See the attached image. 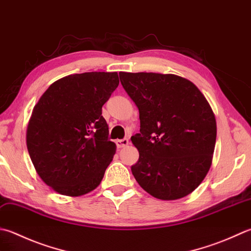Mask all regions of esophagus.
<instances>
[{
    "instance_id": "esophagus-1",
    "label": "esophagus",
    "mask_w": 251,
    "mask_h": 251,
    "mask_svg": "<svg viewBox=\"0 0 251 251\" xmlns=\"http://www.w3.org/2000/svg\"><path fill=\"white\" fill-rule=\"evenodd\" d=\"M115 142H116L117 148H124V147H126L127 145H128V139H127V138L117 139Z\"/></svg>"
}]
</instances>
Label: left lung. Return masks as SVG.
Instances as JSON below:
<instances>
[{"label":"left lung","instance_id":"8db88e82","mask_svg":"<svg viewBox=\"0 0 251 251\" xmlns=\"http://www.w3.org/2000/svg\"><path fill=\"white\" fill-rule=\"evenodd\" d=\"M139 110L140 132L131 137L139 159L131 173L147 193L176 200L198 187L212 163L217 122L193 82L172 74L120 73Z\"/></svg>","mask_w":251,"mask_h":251}]
</instances>
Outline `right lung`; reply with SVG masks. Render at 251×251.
Masks as SVG:
<instances>
[{
	"label": "right lung",
	"mask_w": 251,
	"mask_h": 251,
	"mask_svg": "<svg viewBox=\"0 0 251 251\" xmlns=\"http://www.w3.org/2000/svg\"><path fill=\"white\" fill-rule=\"evenodd\" d=\"M117 73L74 74L53 82L34 106L27 148L38 175L56 193L77 197L97 188L115 153L102 106Z\"/></svg>",
	"instance_id": "1"
}]
</instances>
